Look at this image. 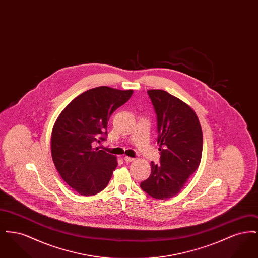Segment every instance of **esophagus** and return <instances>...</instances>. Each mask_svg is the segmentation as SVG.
Masks as SVG:
<instances>
[{
	"label": "esophagus",
	"instance_id": "1",
	"mask_svg": "<svg viewBox=\"0 0 258 258\" xmlns=\"http://www.w3.org/2000/svg\"><path fill=\"white\" fill-rule=\"evenodd\" d=\"M123 160L125 162H132V161H134L135 159L134 158H131V157H127V156H125V157H123Z\"/></svg>",
	"mask_w": 258,
	"mask_h": 258
}]
</instances>
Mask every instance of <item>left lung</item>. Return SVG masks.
Masks as SVG:
<instances>
[{"instance_id": "left-lung-1", "label": "left lung", "mask_w": 258, "mask_h": 258, "mask_svg": "<svg viewBox=\"0 0 258 258\" xmlns=\"http://www.w3.org/2000/svg\"><path fill=\"white\" fill-rule=\"evenodd\" d=\"M158 118L160 162H151V174L140 186L150 197L178 195L201 161L203 135L194 109L163 90H148Z\"/></svg>"}]
</instances>
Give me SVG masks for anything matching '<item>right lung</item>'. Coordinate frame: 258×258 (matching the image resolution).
Wrapping results in <instances>:
<instances>
[{
	"label": "right lung",
	"mask_w": 258,
	"mask_h": 258,
	"mask_svg": "<svg viewBox=\"0 0 258 258\" xmlns=\"http://www.w3.org/2000/svg\"><path fill=\"white\" fill-rule=\"evenodd\" d=\"M133 93L107 86L90 89L73 99L54 123L52 160L62 180L79 195H97L109 183L117 158L94 147L105 139L111 114Z\"/></svg>",
	"instance_id": "add662e5"
}]
</instances>
